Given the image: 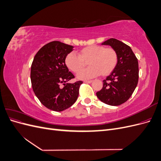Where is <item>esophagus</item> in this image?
Here are the masks:
<instances>
[{"instance_id": "esophagus-1", "label": "esophagus", "mask_w": 161, "mask_h": 161, "mask_svg": "<svg viewBox=\"0 0 161 161\" xmlns=\"http://www.w3.org/2000/svg\"><path fill=\"white\" fill-rule=\"evenodd\" d=\"M92 82V80H85L84 82H85V83H91V82Z\"/></svg>"}]
</instances>
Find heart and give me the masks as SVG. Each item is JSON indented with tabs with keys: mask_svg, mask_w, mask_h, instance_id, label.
<instances>
[{
	"mask_svg": "<svg viewBox=\"0 0 161 161\" xmlns=\"http://www.w3.org/2000/svg\"><path fill=\"white\" fill-rule=\"evenodd\" d=\"M87 62L90 66L81 72L80 71ZM64 63L66 67L75 73L81 80L92 79L99 75L108 76L114 70L118 63V54L112 47L92 45L86 46L78 51L77 55L69 53L66 56Z\"/></svg>",
	"mask_w": 161,
	"mask_h": 161,
	"instance_id": "heart-1",
	"label": "heart"
}]
</instances>
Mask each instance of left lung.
<instances>
[{
	"label": "left lung",
	"instance_id": "8db88e82",
	"mask_svg": "<svg viewBox=\"0 0 161 161\" xmlns=\"http://www.w3.org/2000/svg\"><path fill=\"white\" fill-rule=\"evenodd\" d=\"M118 52V63L114 70L103 80V88L97 96L103 103L118 106L127 101L138 85V62L131 47L115 38L104 42Z\"/></svg>",
	"mask_w": 161,
	"mask_h": 161
}]
</instances>
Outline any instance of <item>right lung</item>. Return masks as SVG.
Listing matches in <instances>:
<instances>
[{"label":"right lung","mask_w":161,"mask_h":161,"mask_svg":"<svg viewBox=\"0 0 161 161\" xmlns=\"http://www.w3.org/2000/svg\"><path fill=\"white\" fill-rule=\"evenodd\" d=\"M72 46L53 41L43 46L33 58L31 67V81L34 93L46 108L62 111L74 104L79 94L82 81L66 83L75 79L64 63ZM62 84L64 86L60 85Z\"/></svg>","instance_id":"obj_1"}]
</instances>
